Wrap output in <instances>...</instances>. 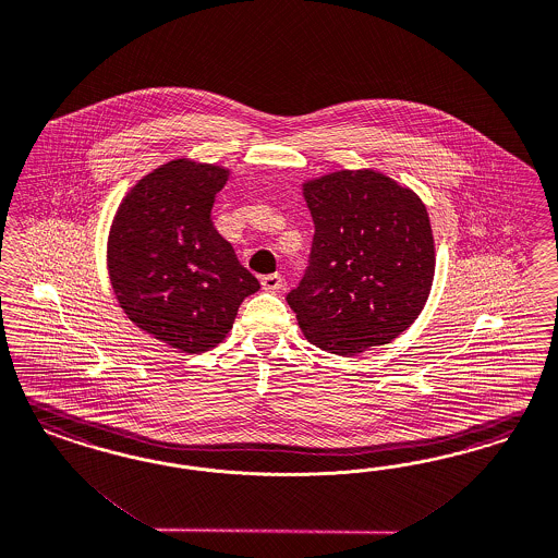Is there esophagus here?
<instances>
[{"mask_svg":"<svg viewBox=\"0 0 558 558\" xmlns=\"http://www.w3.org/2000/svg\"><path fill=\"white\" fill-rule=\"evenodd\" d=\"M284 284L282 276L280 274H268V276H262V287L266 290H280Z\"/></svg>","mask_w":558,"mask_h":558,"instance_id":"34e87169","label":"esophagus"}]
</instances>
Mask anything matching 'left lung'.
<instances>
[{
	"label": "left lung",
	"instance_id": "8db88e82",
	"mask_svg": "<svg viewBox=\"0 0 558 558\" xmlns=\"http://www.w3.org/2000/svg\"><path fill=\"white\" fill-rule=\"evenodd\" d=\"M303 197L311 266L287 301L305 338L338 356L389 344L416 322L435 278L423 199L375 169L307 179Z\"/></svg>",
	"mask_w": 558,
	"mask_h": 558
}]
</instances>
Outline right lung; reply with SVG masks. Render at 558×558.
I'll return each instance as SVG.
<instances>
[{
    "label": "right lung",
    "instance_id": "right-lung-1",
    "mask_svg": "<svg viewBox=\"0 0 558 558\" xmlns=\"http://www.w3.org/2000/svg\"><path fill=\"white\" fill-rule=\"evenodd\" d=\"M229 174L220 165L173 158L125 193L109 229L107 269L119 307L185 354L218 347L243 299L259 290L211 225Z\"/></svg>",
    "mask_w": 558,
    "mask_h": 558
}]
</instances>
